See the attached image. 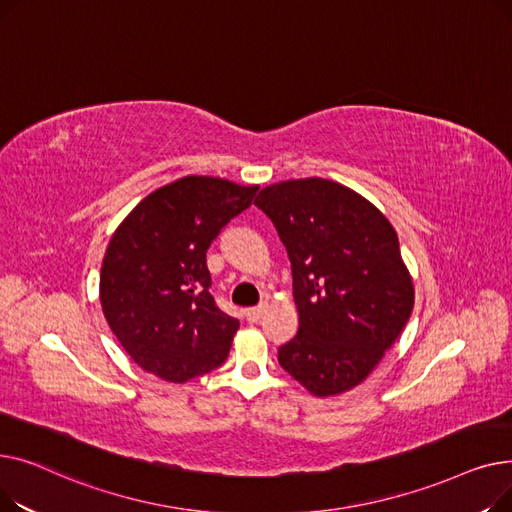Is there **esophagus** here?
Segmentation results:
<instances>
[{"mask_svg":"<svg viewBox=\"0 0 512 512\" xmlns=\"http://www.w3.org/2000/svg\"><path fill=\"white\" fill-rule=\"evenodd\" d=\"M263 313H265V305L251 307V309H247V311H245V315H247V319H249V321H259V319L263 317Z\"/></svg>","mask_w":512,"mask_h":512,"instance_id":"obj_1","label":"esophagus"}]
</instances>
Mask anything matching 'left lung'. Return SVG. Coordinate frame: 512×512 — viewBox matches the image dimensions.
<instances>
[{
    "label": "left lung",
    "mask_w": 512,
    "mask_h": 512,
    "mask_svg": "<svg viewBox=\"0 0 512 512\" xmlns=\"http://www.w3.org/2000/svg\"><path fill=\"white\" fill-rule=\"evenodd\" d=\"M255 205L270 215L292 265L299 332L280 346L282 369L319 398L353 390L415 305L394 226L363 195L326 178L270 184Z\"/></svg>",
    "instance_id": "obj_1"
}]
</instances>
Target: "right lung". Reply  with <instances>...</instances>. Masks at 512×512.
<instances>
[{
    "label": "right lung",
    "instance_id": "add662e5",
    "mask_svg": "<svg viewBox=\"0 0 512 512\" xmlns=\"http://www.w3.org/2000/svg\"><path fill=\"white\" fill-rule=\"evenodd\" d=\"M257 191L184 176L149 193L116 228L99 301L122 348L147 373L184 384L226 361L240 324L211 297L205 253Z\"/></svg>",
    "mask_w": 512,
    "mask_h": 512
}]
</instances>
